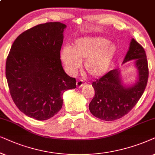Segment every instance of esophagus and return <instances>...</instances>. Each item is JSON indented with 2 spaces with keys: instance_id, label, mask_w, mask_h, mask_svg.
<instances>
[{
  "instance_id": "obj_1",
  "label": "esophagus",
  "mask_w": 155,
  "mask_h": 155,
  "mask_svg": "<svg viewBox=\"0 0 155 155\" xmlns=\"http://www.w3.org/2000/svg\"><path fill=\"white\" fill-rule=\"evenodd\" d=\"M84 84V82L83 80H78L77 81H76V86L79 88H81V86H83V85Z\"/></svg>"
}]
</instances>
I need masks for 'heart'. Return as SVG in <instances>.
<instances>
[{"label": "heart", "instance_id": "heart-1", "mask_svg": "<svg viewBox=\"0 0 155 155\" xmlns=\"http://www.w3.org/2000/svg\"><path fill=\"white\" fill-rule=\"evenodd\" d=\"M116 47L102 38H80L74 48L65 47L61 51V59L70 74H76L84 61L88 74L94 77L104 75L108 71L116 54Z\"/></svg>", "mask_w": 155, "mask_h": 155}]
</instances>
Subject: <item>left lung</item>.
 Instances as JSON below:
<instances>
[{
    "mask_svg": "<svg viewBox=\"0 0 155 155\" xmlns=\"http://www.w3.org/2000/svg\"><path fill=\"white\" fill-rule=\"evenodd\" d=\"M133 59H136L139 79L131 87L122 85L119 69L111 70L92 83L95 95L88 107L95 117L106 121L121 118L135 107L141 98L147 84L149 69L145 49L135 39H132L123 62Z\"/></svg>",
    "mask_w": 155,
    "mask_h": 155,
    "instance_id": "8db88e82",
    "label": "left lung"
}]
</instances>
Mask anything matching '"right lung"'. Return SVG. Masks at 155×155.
Returning <instances> with one entry per match:
<instances>
[{"mask_svg":"<svg viewBox=\"0 0 155 155\" xmlns=\"http://www.w3.org/2000/svg\"><path fill=\"white\" fill-rule=\"evenodd\" d=\"M64 24H40L20 34L5 64L10 96L19 110L38 120L56 115L64 91L75 88V78L64 71L60 59Z\"/></svg>","mask_w":155,"mask_h":155,"instance_id":"obj_1","label":"right lung"}]
</instances>
